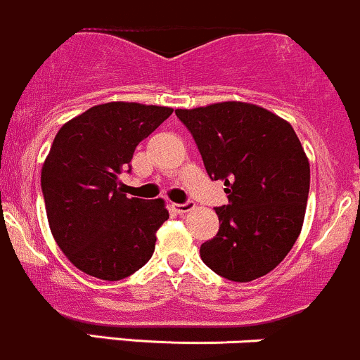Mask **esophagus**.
Returning a JSON list of instances; mask_svg holds the SVG:
<instances>
[{
	"mask_svg": "<svg viewBox=\"0 0 360 360\" xmlns=\"http://www.w3.org/2000/svg\"><path fill=\"white\" fill-rule=\"evenodd\" d=\"M173 206H175V210L179 213H188L191 210H194V202H192V201L184 202V205H173Z\"/></svg>",
	"mask_w": 360,
	"mask_h": 360,
	"instance_id": "obj_1",
	"label": "esophagus"
}]
</instances>
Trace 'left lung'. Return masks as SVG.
Segmentation results:
<instances>
[{
    "instance_id": "obj_1",
    "label": "left lung",
    "mask_w": 360,
    "mask_h": 360,
    "mask_svg": "<svg viewBox=\"0 0 360 360\" xmlns=\"http://www.w3.org/2000/svg\"><path fill=\"white\" fill-rule=\"evenodd\" d=\"M222 180L229 205L215 208L219 233L199 248L202 262L233 282L268 275L296 243L309 192V162L287 120L262 106L222 101L175 110Z\"/></svg>"
}]
</instances>
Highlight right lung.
Instances as JSON below:
<instances>
[{
    "label": "right lung",
    "mask_w": 360,
    "mask_h": 360,
    "mask_svg": "<svg viewBox=\"0 0 360 360\" xmlns=\"http://www.w3.org/2000/svg\"><path fill=\"white\" fill-rule=\"evenodd\" d=\"M172 113L112 101L85 110L56 134L41 168L45 210L56 243L85 275L117 282L154 254L155 233L169 219L165 201L127 198L119 175Z\"/></svg>",
    "instance_id": "right-lung-1"
}]
</instances>
